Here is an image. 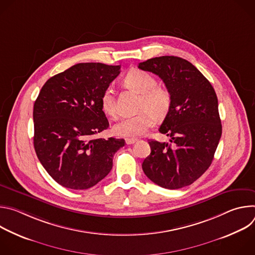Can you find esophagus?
I'll list each match as a JSON object with an SVG mask.
<instances>
[{"mask_svg":"<svg viewBox=\"0 0 255 255\" xmlns=\"http://www.w3.org/2000/svg\"><path fill=\"white\" fill-rule=\"evenodd\" d=\"M125 141H126V144L130 145V144L135 143V142L137 141V139H136V138H126V139H125Z\"/></svg>","mask_w":255,"mask_h":255,"instance_id":"obj_1","label":"esophagus"}]
</instances>
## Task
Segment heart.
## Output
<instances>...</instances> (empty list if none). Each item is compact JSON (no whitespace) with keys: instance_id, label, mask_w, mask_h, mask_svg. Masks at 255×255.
Instances as JSON below:
<instances>
[{"instance_id":"obj_1","label":"heart","mask_w":255,"mask_h":255,"mask_svg":"<svg viewBox=\"0 0 255 255\" xmlns=\"http://www.w3.org/2000/svg\"><path fill=\"white\" fill-rule=\"evenodd\" d=\"M124 84L127 88L141 95L139 101L140 113L121 118L114 126L113 133L121 137H137L146 133L155 123V117H164L171 105L169 91L157 86L156 79L149 72L138 68L130 69L125 78ZM103 112L111 117L117 114L115 100L111 88H107L101 97Z\"/></svg>"}]
</instances>
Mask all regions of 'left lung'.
I'll return each mask as SVG.
<instances>
[{"instance_id": "obj_1", "label": "left lung", "mask_w": 255, "mask_h": 255, "mask_svg": "<svg viewBox=\"0 0 255 255\" xmlns=\"http://www.w3.org/2000/svg\"><path fill=\"white\" fill-rule=\"evenodd\" d=\"M138 67L158 76L171 95L159 127L169 143L149 140L151 152L142 169L161 188L190 186L211 165L222 135L215 90L195 65L177 56L150 58Z\"/></svg>"}]
</instances>
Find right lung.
<instances>
[{
  "label": "right lung",
  "mask_w": 255,
  "mask_h": 255,
  "mask_svg": "<svg viewBox=\"0 0 255 255\" xmlns=\"http://www.w3.org/2000/svg\"><path fill=\"white\" fill-rule=\"evenodd\" d=\"M120 68L100 62L72 65L50 78L34 103L35 152L64 188L87 190L97 185L124 146V139L96 137L109 127L101 97Z\"/></svg>",
  "instance_id": "right-lung-1"
}]
</instances>
